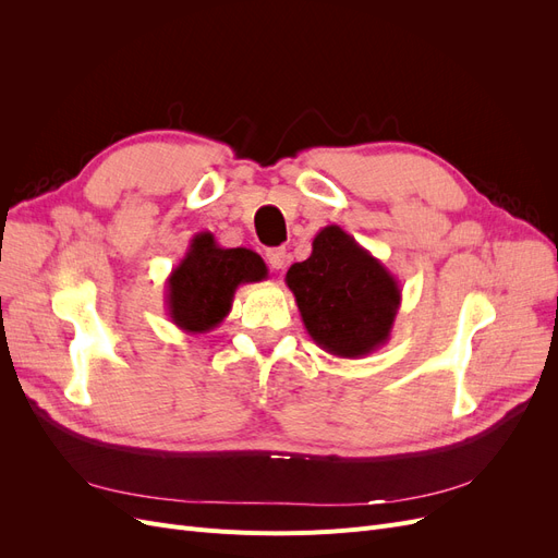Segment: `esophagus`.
<instances>
[{"instance_id":"esophagus-1","label":"esophagus","mask_w":558,"mask_h":558,"mask_svg":"<svg viewBox=\"0 0 558 558\" xmlns=\"http://www.w3.org/2000/svg\"><path fill=\"white\" fill-rule=\"evenodd\" d=\"M267 263H269V267L272 269H283V265H286V248H267Z\"/></svg>"}]
</instances>
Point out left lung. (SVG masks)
<instances>
[{
    "mask_svg": "<svg viewBox=\"0 0 558 558\" xmlns=\"http://www.w3.org/2000/svg\"><path fill=\"white\" fill-rule=\"evenodd\" d=\"M286 286L312 340L337 359H363L391 337L398 279L340 226L316 232L310 258L289 267Z\"/></svg>",
    "mask_w": 558,
    "mask_h": 558,
    "instance_id": "obj_1",
    "label": "left lung"
}]
</instances>
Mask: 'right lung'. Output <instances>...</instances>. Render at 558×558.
I'll use <instances>...</instances> for the list:
<instances>
[{
    "label": "right lung",
    "mask_w": 558,
    "mask_h": 558,
    "mask_svg": "<svg viewBox=\"0 0 558 558\" xmlns=\"http://www.w3.org/2000/svg\"><path fill=\"white\" fill-rule=\"evenodd\" d=\"M263 279L267 265L256 251L223 248L211 232H197L165 281L167 316L189 335L209 332L230 314L234 291Z\"/></svg>",
    "instance_id": "add662e5"
}]
</instances>
